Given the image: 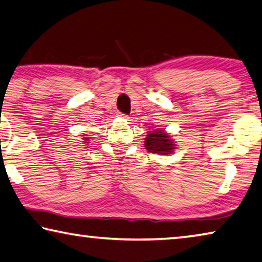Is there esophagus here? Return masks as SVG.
Masks as SVG:
<instances>
[{
    "label": "esophagus",
    "instance_id": "obj_1",
    "mask_svg": "<svg viewBox=\"0 0 262 262\" xmlns=\"http://www.w3.org/2000/svg\"><path fill=\"white\" fill-rule=\"evenodd\" d=\"M118 116H119V118H122V119H127V118H128V115L121 113V112H119V113H118Z\"/></svg>",
    "mask_w": 262,
    "mask_h": 262
}]
</instances>
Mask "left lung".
<instances>
[{"label":"left lung","mask_w":262,"mask_h":262,"mask_svg":"<svg viewBox=\"0 0 262 262\" xmlns=\"http://www.w3.org/2000/svg\"><path fill=\"white\" fill-rule=\"evenodd\" d=\"M172 140L170 139L168 134H165L163 130H152L149 133L144 141V147L148 151L160 154V155H167L171 154L173 148Z\"/></svg>","instance_id":"8db88e82"}]
</instances>
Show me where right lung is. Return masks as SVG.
Listing matches in <instances>:
<instances>
[{
    "label": "right lung",
    "mask_w": 262,
    "mask_h": 262,
    "mask_svg": "<svg viewBox=\"0 0 262 262\" xmlns=\"http://www.w3.org/2000/svg\"><path fill=\"white\" fill-rule=\"evenodd\" d=\"M84 140H85V141H87V140H89V139H87V138H85V139H84ZM86 143H87V142H86Z\"/></svg>",
    "instance_id": "right-lung-1"
}]
</instances>
